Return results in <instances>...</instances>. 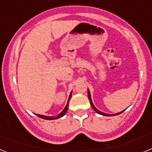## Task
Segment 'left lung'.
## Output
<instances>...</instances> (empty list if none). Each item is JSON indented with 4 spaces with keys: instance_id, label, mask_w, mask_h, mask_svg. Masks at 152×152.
<instances>
[{
    "instance_id": "1",
    "label": "left lung",
    "mask_w": 152,
    "mask_h": 152,
    "mask_svg": "<svg viewBox=\"0 0 152 152\" xmlns=\"http://www.w3.org/2000/svg\"><path fill=\"white\" fill-rule=\"evenodd\" d=\"M88 99H89V100H90V103H91V107H93V109H94V110L96 111V112L98 114H100V115H103V116H116V115H119V114H120V113H123V112H124V110H123V111H122V112H120V113H116V114H112V115H111V114H107V113H104L101 112V111L98 110L97 109H96V107H95L94 106V104H93V103H92V100H91V94H90V91H89V90H88Z\"/></svg>"
}]
</instances>
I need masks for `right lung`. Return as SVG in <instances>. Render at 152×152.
Instances as JSON below:
<instances>
[{"mask_svg": "<svg viewBox=\"0 0 152 152\" xmlns=\"http://www.w3.org/2000/svg\"><path fill=\"white\" fill-rule=\"evenodd\" d=\"M72 93H71V94L69 95V98H68V103H67L66 107H64V109L62 110V112H61V113H59V115H58V116H42V115H39V114H36V116H39V118H42V119H47V120H53V119H58V118L62 117L64 114L66 113L67 110H68V104H69V100H70V99H71V97H72Z\"/></svg>", "mask_w": 152, "mask_h": 152, "instance_id": "1", "label": "right lung"}]
</instances>
